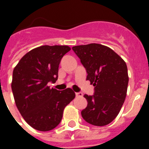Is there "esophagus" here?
I'll use <instances>...</instances> for the list:
<instances>
[{
    "label": "esophagus",
    "mask_w": 149,
    "mask_h": 149,
    "mask_svg": "<svg viewBox=\"0 0 149 149\" xmlns=\"http://www.w3.org/2000/svg\"><path fill=\"white\" fill-rule=\"evenodd\" d=\"M76 96L77 97H83V93L79 92V93H76Z\"/></svg>",
    "instance_id": "esophagus-1"
}]
</instances>
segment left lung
Wrapping results in <instances>:
<instances>
[{
	"label": "left lung",
	"mask_w": 149,
	"mask_h": 149,
	"mask_svg": "<svg viewBox=\"0 0 149 149\" xmlns=\"http://www.w3.org/2000/svg\"><path fill=\"white\" fill-rule=\"evenodd\" d=\"M87 72L86 80L94 86V94L84 96L87 107L81 111L86 122L104 126L120 112L127 95L128 74L126 63L111 48L91 43L73 46Z\"/></svg>",
	"instance_id": "8db88e82"
}]
</instances>
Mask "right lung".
<instances>
[{"instance_id": "1", "label": "right lung", "mask_w": 149, "mask_h": 149, "mask_svg": "<svg viewBox=\"0 0 149 149\" xmlns=\"http://www.w3.org/2000/svg\"><path fill=\"white\" fill-rule=\"evenodd\" d=\"M71 49L67 45H42L27 52L13 70L11 89L15 104L31 127L48 132L60 123L64 108L75 98L72 89L48 86L58 79V65Z\"/></svg>"}]
</instances>
